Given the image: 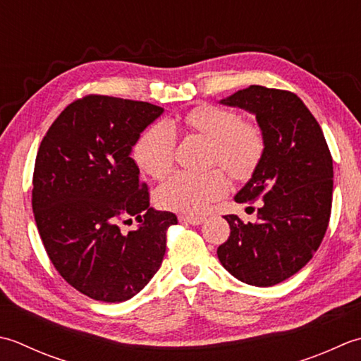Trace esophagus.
Returning <instances> with one entry per match:
<instances>
[{"label": "esophagus", "mask_w": 361, "mask_h": 361, "mask_svg": "<svg viewBox=\"0 0 361 361\" xmlns=\"http://www.w3.org/2000/svg\"><path fill=\"white\" fill-rule=\"evenodd\" d=\"M179 221L180 223H188V224H193V226H200L205 221V218H200V216H185V215H180L179 216Z\"/></svg>", "instance_id": "esophagus-1"}]
</instances>
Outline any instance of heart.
<instances>
[{
    "label": "heart",
    "instance_id": "1",
    "mask_svg": "<svg viewBox=\"0 0 361 361\" xmlns=\"http://www.w3.org/2000/svg\"><path fill=\"white\" fill-rule=\"evenodd\" d=\"M188 129L212 142L210 164H219L233 179H251L264 156L263 130L254 121H243L231 109L200 106L183 118ZM176 132L170 123L152 124L138 137L134 160L140 170L154 179H161L173 170ZM229 191V179L223 170L212 168L204 173L180 171L171 176L156 191L161 209L200 215Z\"/></svg>",
    "mask_w": 361,
    "mask_h": 361
}]
</instances>
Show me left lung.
Here are the masks:
<instances>
[{
  "instance_id": "obj_1",
  "label": "left lung",
  "mask_w": 361,
  "mask_h": 361,
  "mask_svg": "<svg viewBox=\"0 0 361 361\" xmlns=\"http://www.w3.org/2000/svg\"><path fill=\"white\" fill-rule=\"evenodd\" d=\"M219 102L254 114L267 148L233 197L240 204L260 200L257 221L226 215L231 237L218 247V259L238 281L273 286L302 269L324 238L334 160L321 126L298 94L251 85Z\"/></svg>"
}]
</instances>
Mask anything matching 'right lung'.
I'll list each match as a JSON object with an SVG mask.
<instances>
[{"mask_svg": "<svg viewBox=\"0 0 361 361\" xmlns=\"http://www.w3.org/2000/svg\"><path fill=\"white\" fill-rule=\"evenodd\" d=\"M161 114L149 102L88 94L63 109L37 152L32 210L43 246L57 273L94 300L124 302L142 291L178 224L174 213L149 207L130 157ZM132 216L139 227L123 233Z\"/></svg>", "mask_w": 361, "mask_h": 361, "instance_id": "add662e5", "label": "right lung"}]
</instances>
